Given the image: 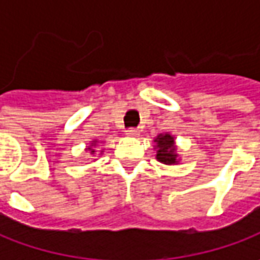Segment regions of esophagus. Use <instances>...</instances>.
Returning <instances> with one entry per match:
<instances>
[{
    "instance_id": "obj_1",
    "label": "esophagus",
    "mask_w": 260,
    "mask_h": 260,
    "mask_svg": "<svg viewBox=\"0 0 260 260\" xmlns=\"http://www.w3.org/2000/svg\"><path fill=\"white\" fill-rule=\"evenodd\" d=\"M125 135L132 136V137H136V136H139L140 133H139V130H137V128H127V130H125Z\"/></svg>"
}]
</instances>
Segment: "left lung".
Listing matches in <instances>:
<instances>
[{
    "mask_svg": "<svg viewBox=\"0 0 260 260\" xmlns=\"http://www.w3.org/2000/svg\"><path fill=\"white\" fill-rule=\"evenodd\" d=\"M157 160L164 162L166 165H172L176 162V155H175V146H174V137L171 135H160L157 139Z\"/></svg>",
    "mask_w": 260,
    "mask_h": 260,
    "instance_id": "1",
    "label": "left lung"
}]
</instances>
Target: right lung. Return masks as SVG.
<instances>
[{"label": "right lung", "mask_w": 260, "mask_h": 260, "mask_svg": "<svg viewBox=\"0 0 260 260\" xmlns=\"http://www.w3.org/2000/svg\"><path fill=\"white\" fill-rule=\"evenodd\" d=\"M91 152H94V150H91Z\"/></svg>", "instance_id": "obj_1"}]
</instances>
